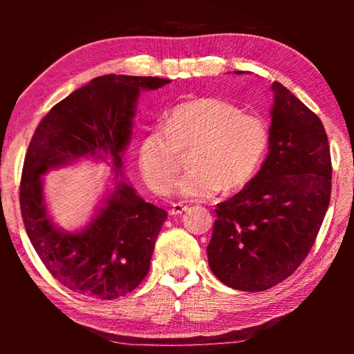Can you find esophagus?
Returning <instances> with one entry per match:
<instances>
[{"label": "esophagus", "instance_id": "34e87169", "mask_svg": "<svg viewBox=\"0 0 354 354\" xmlns=\"http://www.w3.org/2000/svg\"><path fill=\"white\" fill-rule=\"evenodd\" d=\"M187 206L183 205V203H173L171 205V209H170V214L171 215H181L183 212L187 211Z\"/></svg>", "mask_w": 354, "mask_h": 354}]
</instances>
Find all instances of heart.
I'll return each mask as SVG.
<instances>
[{
    "label": "heart",
    "instance_id": "b5f03b06",
    "mask_svg": "<svg viewBox=\"0 0 354 354\" xmlns=\"http://www.w3.org/2000/svg\"><path fill=\"white\" fill-rule=\"evenodd\" d=\"M268 131L259 117L243 115L230 101L205 97L176 106L167 127L143 137L139 167L149 189L164 195L181 169L183 153H190L189 175L175 192L189 200H207L221 189L234 192L247 185L266 154Z\"/></svg>",
    "mask_w": 354,
    "mask_h": 354
}]
</instances>
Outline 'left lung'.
<instances>
[{
	"instance_id": "8db88e82",
	"label": "left lung",
	"mask_w": 354,
	"mask_h": 354,
	"mask_svg": "<svg viewBox=\"0 0 354 354\" xmlns=\"http://www.w3.org/2000/svg\"><path fill=\"white\" fill-rule=\"evenodd\" d=\"M272 92L267 158L243 190L217 205L207 245L212 273L243 292L270 289L297 270L331 196V156L320 118L279 82Z\"/></svg>"
}]
</instances>
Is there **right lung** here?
<instances>
[{
  "label": "right lung",
  "mask_w": 354,
  "mask_h": 354,
  "mask_svg": "<svg viewBox=\"0 0 354 354\" xmlns=\"http://www.w3.org/2000/svg\"><path fill=\"white\" fill-rule=\"evenodd\" d=\"M169 82L151 76L95 77L53 107L35 129L23 165L21 217L41 262L70 290L115 299L147 277L167 212L140 198L124 179L123 153L133 137L140 92ZM88 158L111 167L113 184L88 225L67 232L47 211L43 176Z\"/></svg>",
  "instance_id": "right-lung-1"
}]
</instances>
